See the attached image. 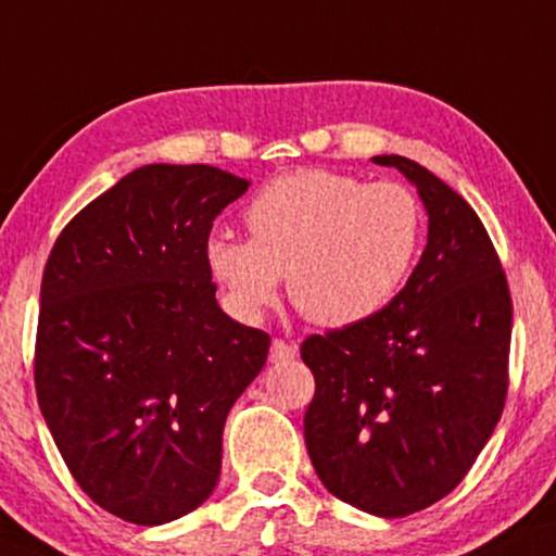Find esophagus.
I'll return each mask as SVG.
<instances>
[{"instance_id": "1", "label": "esophagus", "mask_w": 556, "mask_h": 556, "mask_svg": "<svg viewBox=\"0 0 556 556\" xmlns=\"http://www.w3.org/2000/svg\"><path fill=\"white\" fill-rule=\"evenodd\" d=\"M296 353H299V348H296V342H289V340H283V338H276L273 340V345H270V361H291V358H296Z\"/></svg>"}]
</instances>
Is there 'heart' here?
<instances>
[{
  "label": "heart",
  "mask_w": 556,
  "mask_h": 556,
  "mask_svg": "<svg viewBox=\"0 0 556 556\" xmlns=\"http://www.w3.org/2000/svg\"><path fill=\"white\" fill-rule=\"evenodd\" d=\"M244 222L250 239L214 235L205 242V263L231 309L257 319L276 304L286 276L293 306L325 327L379 314L413 276L428 229L413 188L330 169L265 185Z\"/></svg>",
  "instance_id": "1"
}]
</instances>
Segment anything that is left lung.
Segmentation results:
<instances>
[{"instance_id":"8db88e82","label":"left lung","mask_w":556,"mask_h":556,"mask_svg":"<svg viewBox=\"0 0 556 556\" xmlns=\"http://www.w3.org/2000/svg\"><path fill=\"white\" fill-rule=\"evenodd\" d=\"M428 244L374 317L301 342L314 374L304 441L327 490L381 518L425 510L467 477L508 396L513 301L475 208L407 156Z\"/></svg>"}]
</instances>
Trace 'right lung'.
<instances>
[{
  "label": "right lung",
  "instance_id": "1",
  "mask_svg": "<svg viewBox=\"0 0 556 556\" xmlns=\"http://www.w3.org/2000/svg\"><path fill=\"white\" fill-rule=\"evenodd\" d=\"M247 180L147 164L61 231L40 283L36 394L68 471L136 526L188 516L222 475V433L270 334L226 317L205 263Z\"/></svg>",
  "mask_w": 556,
  "mask_h": 556
}]
</instances>
